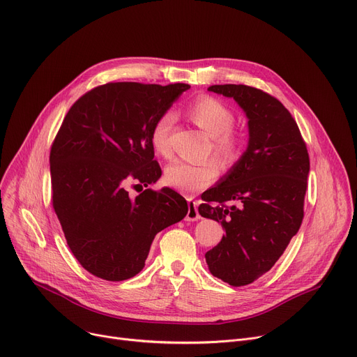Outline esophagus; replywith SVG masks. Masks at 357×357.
I'll return each instance as SVG.
<instances>
[{
    "mask_svg": "<svg viewBox=\"0 0 357 357\" xmlns=\"http://www.w3.org/2000/svg\"><path fill=\"white\" fill-rule=\"evenodd\" d=\"M198 220H201L198 205L192 198H188V213L185 217V221H198Z\"/></svg>",
    "mask_w": 357,
    "mask_h": 357,
    "instance_id": "obj_1",
    "label": "esophagus"
}]
</instances>
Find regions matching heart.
<instances>
[{
	"label": "heart",
	"instance_id": "obj_1",
	"mask_svg": "<svg viewBox=\"0 0 357 357\" xmlns=\"http://www.w3.org/2000/svg\"><path fill=\"white\" fill-rule=\"evenodd\" d=\"M188 116L192 122L211 136V151L222 163L229 165L240 155L241 140L234 130V113L222 102L201 96L188 106ZM175 122L172 112L162 113L151 130V144L162 155L169 156V135ZM220 175V166L215 160L208 159L199 163L172 160L165 168L163 179L169 186L182 192H197L208 186Z\"/></svg>",
	"mask_w": 357,
	"mask_h": 357
}]
</instances>
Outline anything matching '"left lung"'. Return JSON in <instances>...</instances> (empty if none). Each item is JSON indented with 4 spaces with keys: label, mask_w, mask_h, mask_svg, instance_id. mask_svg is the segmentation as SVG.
Instances as JSON below:
<instances>
[{
    "label": "left lung",
    "mask_w": 357,
    "mask_h": 357,
    "mask_svg": "<svg viewBox=\"0 0 357 357\" xmlns=\"http://www.w3.org/2000/svg\"><path fill=\"white\" fill-rule=\"evenodd\" d=\"M248 119V146L220 182L202 194L198 211L225 228L205 254L212 275L241 287L275 264L304 217L310 159L290 112L268 93L245 84H213ZM236 204L228 207L225 202Z\"/></svg>",
    "instance_id": "left-lung-1"
}]
</instances>
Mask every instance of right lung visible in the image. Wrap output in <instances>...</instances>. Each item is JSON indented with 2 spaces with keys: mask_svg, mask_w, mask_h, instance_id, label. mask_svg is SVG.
<instances>
[{
  "mask_svg": "<svg viewBox=\"0 0 357 357\" xmlns=\"http://www.w3.org/2000/svg\"><path fill=\"white\" fill-rule=\"evenodd\" d=\"M189 84L107 83L70 107L50 152L53 206L83 268L123 281L145 267L155 235L185 218L174 189H145L160 175L151 130ZM139 192V191H137Z\"/></svg>",
  "mask_w": 357,
  "mask_h": 357,
  "instance_id": "right-lung-1",
  "label": "right lung"
}]
</instances>
